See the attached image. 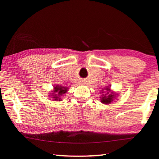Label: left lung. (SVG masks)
Here are the masks:
<instances>
[{"mask_svg": "<svg viewBox=\"0 0 159 159\" xmlns=\"http://www.w3.org/2000/svg\"><path fill=\"white\" fill-rule=\"evenodd\" d=\"M104 90L107 91V93L106 94H103V95H102V98H101V102H102L103 104H109L111 103V102L114 100V98L115 97V95L114 94V93H111V94L109 93V91H110V88H104ZM102 93H104V90H102Z\"/></svg>", "mask_w": 159, "mask_h": 159, "instance_id": "1", "label": "left lung"}]
</instances>
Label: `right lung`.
Masks as SVG:
<instances>
[{
  "mask_svg": "<svg viewBox=\"0 0 159 159\" xmlns=\"http://www.w3.org/2000/svg\"><path fill=\"white\" fill-rule=\"evenodd\" d=\"M67 90H68V88L66 87L56 85V87H54V90L52 91L53 93L52 95H51L52 96L51 98L55 101H61V97L67 92Z\"/></svg>",
  "mask_w": 159,
  "mask_h": 159,
  "instance_id": "obj_1",
  "label": "right lung"
}]
</instances>
